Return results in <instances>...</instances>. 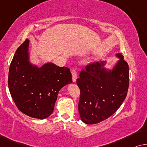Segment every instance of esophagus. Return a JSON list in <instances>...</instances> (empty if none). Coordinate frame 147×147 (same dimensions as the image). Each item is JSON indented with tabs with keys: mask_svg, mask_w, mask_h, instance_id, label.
I'll use <instances>...</instances> for the list:
<instances>
[{
	"mask_svg": "<svg viewBox=\"0 0 147 147\" xmlns=\"http://www.w3.org/2000/svg\"><path fill=\"white\" fill-rule=\"evenodd\" d=\"M72 76H73V81L75 82L76 78H77V73H76V71L74 69L72 71Z\"/></svg>",
	"mask_w": 147,
	"mask_h": 147,
	"instance_id": "esophagus-1",
	"label": "esophagus"
}]
</instances>
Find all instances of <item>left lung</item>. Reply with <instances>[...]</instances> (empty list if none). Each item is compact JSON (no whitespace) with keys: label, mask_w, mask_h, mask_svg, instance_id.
<instances>
[{"label":"left lung","mask_w":147,"mask_h":147,"mask_svg":"<svg viewBox=\"0 0 147 147\" xmlns=\"http://www.w3.org/2000/svg\"><path fill=\"white\" fill-rule=\"evenodd\" d=\"M112 69L105 67L106 61L90 64L80 71L76 84L80 96L78 111L82 121L88 125L100 123L113 115L127 96L129 69L121 53Z\"/></svg>","instance_id":"8db88e82"}]
</instances>
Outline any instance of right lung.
Returning a JSON list of instances; mask_svg holds the SVG:
<instances>
[{
	"instance_id": "1",
	"label": "right lung",
	"mask_w": 147,
	"mask_h": 147,
	"mask_svg": "<svg viewBox=\"0 0 147 147\" xmlns=\"http://www.w3.org/2000/svg\"><path fill=\"white\" fill-rule=\"evenodd\" d=\"M29 40L16 51L10 65L9 88L14 102L28 117L45 119L52 114L59 90L72 82L67 67L47 63L41 67L29 60Z\"/></svg>"
}]
</instances>
